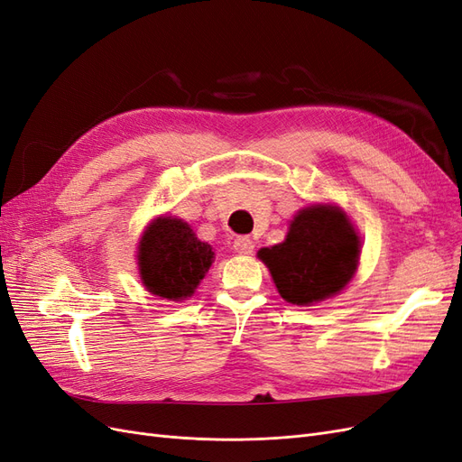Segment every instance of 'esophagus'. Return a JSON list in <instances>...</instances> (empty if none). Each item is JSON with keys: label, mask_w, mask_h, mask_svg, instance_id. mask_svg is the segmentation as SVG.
I'll return each mask as SVG.
<instances>
[{"label": "esophagus", "mask_w": 462, "mask_h": 462, "mask_svg": "<svg viewBox=\"0 0 462 462\" xmlns=\"http://www.w3.org/2000/svg\"><path fill=\"white\" fill-rule=\"evenodd\" d=\"M233 246L239 254H250L254 250V241L250 236H236Z\"/></svg>", "instance_id": "esophagus-1"}]
</instances>
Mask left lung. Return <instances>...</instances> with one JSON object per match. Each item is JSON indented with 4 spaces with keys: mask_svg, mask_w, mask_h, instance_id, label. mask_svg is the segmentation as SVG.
Listing matches in <instances>:
<instances>
[{
    "mask_svg": "<svg viewBox=\"0 0 462 462\" xmlns=\"http://www.w3.org/2000/svg\"><path fill=\"white\" fill-rule=\"evenodd\" d=\"M360 241L339 208L310 206L292 219L287 239L262 248L275 287L287 302L310 306L329 299L351 282Z\"/></svg>",
    "mask_w": 462,
    "mask_h": 462,
    "instance_id": "obj_1",
    "label": "left lung"
}]
</instances>
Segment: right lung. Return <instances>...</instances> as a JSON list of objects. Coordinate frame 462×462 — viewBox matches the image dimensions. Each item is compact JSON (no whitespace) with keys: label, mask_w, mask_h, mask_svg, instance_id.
Wrapping results in <instances>:
<instances>
[{"label":"right lung","mask_w":462,"mask_h":462,"mask_svg":"<svg viewBox=\"0 0 462 462\" xmlns=\"http://www.w3.org/2000/svg\"><path fill=\"white\" fill-rule=\"evenodd\" d=\"M212 260V246L199 241L177 217L153 221L138 245V265L146 289L170 300L190 297Z\"/></svg>","instance_id":"right-lung-1"}]
</instances>
